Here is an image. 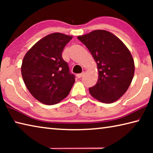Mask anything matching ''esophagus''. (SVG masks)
I'll return each instance as SVG.
<instances>
[{"label": "esophagus", "instance_id": "esophagus-1", "mask_svg": "<svg viewBox=\"0 0 153 153\" xmlns=\"http://www.w3.org/2000/svg\"><path fill=\"white\" fill-rule=\"evenodd\" d=\"M84 72H83V73H82V74H77V78H80V77H82L83 76H84Z\"/></svg>", "mask_w": 153, "mask_h": 153}]
</instances>
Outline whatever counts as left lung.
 Returning <instances> with one entry per match:
<instances>
[{
    "label": "left lung",
    "mask_w": 153,
    "mask_h": 153,
    "mask_svg": "<svg viewBox=\"0 0 153 153\" xmlns=\"http://www.w3.org/2000/svg\"><path fill=\"white\" fill-rule=\"evenodd\" d=\"M88 49L97 63L98 79L89 88L93 97L112 103L122 97L134 75V62L122 41L108 31L98 30L77 37Z\"/></svg>",
    "instance_id": "8db88e82"
}]
</instances>
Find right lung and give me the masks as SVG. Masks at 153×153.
I'll return each instance as SVG.
<instances>
[{"label":"right lung","mask_w":153,"mask_h":153,"mask_svg":"<svg viewBox=\"0 0 153 153\" xmlns=\"http://www.w3.org/2000/svg\"><path fill=\"white\" fill-rule=\"evenodd\" d=\"M72 36L53 33L36 42L23 59L22 75L33 97L52 105L64 99L75 82L67 62L62 58L65 46Z\"/></svg>","instance_id":"1"}]
</instances>
